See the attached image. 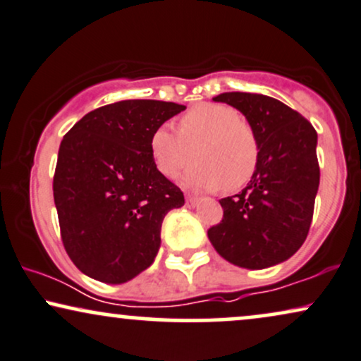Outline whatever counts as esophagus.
<instances>
[{
	"label": "esophagus",
	"mask_w": 361,
	"mask_h": 361,
	"mask_svg": "<svg viewBox=\"0 0 361 361\" xmlns=\"http://www.w3.org/2000/svg\"><path fill=\"white\" fill-rule=\"evenodd\" d=\"M196 203H198V198H195V196H191V195L186 196V202H185L186 208H195Z\"/></svg>",
	"instance_id": "34e87169"
}]
</instances>
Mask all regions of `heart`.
Masks as SVG:
<instances>
[{
  "label": "heart",
  "instance_id": "1",
  "mask_svg": "<svg viewBox=\"0 0 361 361\" xmlns=\"http://www.w3.org/2000/svg\"><path fill=\"white\" fill-rule=\"evenodd\" d=\"M154 165L163 175L176 178L193 161L183 176L193 190L213 191L225 186L236 191L252 180L259 161L258 136L248 121L228 104H196L181 116L180 131L159 126L149 140Z\"/></svg>",
  "mask_w": 361,
  "mask_h": 361
}]
</instances>
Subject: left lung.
Wrapping results in <instances>:
<instances>
[{
	"label": "left lung",
	"instance_id": "left-lung-1",
	"mask_svg": "<svg viewBox=\"0 0 361 361\" xmlns=\"http://www.w3.org/2000/svg\"><path fill=\"white\" fill-rule=\"evenodd\" d=\"M258 136V168L246 188L220 200L223 220L208 238L226 262L250 270L273 267L298 252L312 225L320 185L318 135L298 111L271 97L221 93Z\"/></svg>",
	"mask_w": 361,
	"mask_h": 361
}]
</instances>
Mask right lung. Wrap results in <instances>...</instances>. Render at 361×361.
Here are the masks:
<instances>
[{
  "mask_svg": "<svg viewBox=\"0 0 361 361\" xmlns=\"http://www.w3.org/2000/svg\"><path fill=\"white\" fill-rule=\"evenodd\" d=\"M183 109L125 99L90 111L63 138L53 196L63 245L85 275L120 285L154 262L163 218L185 196L158 171L149 140Z\"/></svg>",
  "mask_w": 361,
  "mask_h": 361,
  "instance_id": "right-lung-1",
  "label": "right lung"
}]
</instances>
